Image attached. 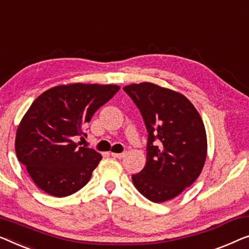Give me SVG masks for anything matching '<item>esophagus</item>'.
<instances>
[{
    "mask_svg": "<svg viewBox=\"0 0 249 249\" xmlns=\"http://www.w3.org/2000/svg\"><path fill=\"white\" fill-rule=\"evenodd\" d=\"M111 156H113L114 158H117V159H123V158H125L126 152H122V153H114V152H111Z\"/></svg>",
    "mask_w": 249,
    "mask_h": 249,
    "instance_id": "1",
    "label": "esophagus"
}]
</instances>
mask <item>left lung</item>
<instances>
[{"label":"left lung","mask_w":249,"mask_h":249,"mask_svg":"<svg viewBox=\"0 0 249 249\" xmlns=\"http://www.w3.org/2000/svg\"><path fill=\"white\" fill-rule=\"evenodd\" d=\"M148 131L146 162L133 184L151 202H166L190 187L206 158V133L193 104L176 91L150 82L123 88Z\"/></svg>","instance_id":"8db88e82"}]
</instances>
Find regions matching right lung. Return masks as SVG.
<instances>
[{
    "mask_svg": "<svg viewBox=\"0 0 249 249\" xmlns=\"http://www.w3.org/2000/svg\"><path fill=\"white\" fill-rule=\"evenodd\" d=\"M121 88L73 83L48 89L31 104L17 129L16 153L40 190L65 197L85 186L101 160L75 142L93 114Z\"/></svg>",
    "mask_w": 249,
    "mask_h": 249,
    "instance_id": "right-lung-1",
    "label": "right lung"
}]
</instances>
